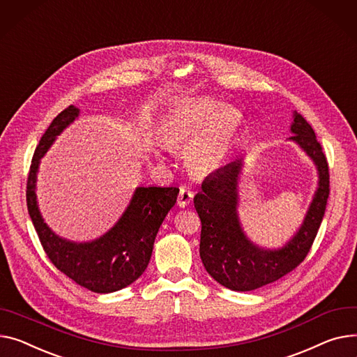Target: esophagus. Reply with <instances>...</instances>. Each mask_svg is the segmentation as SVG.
Instances as JSON below:
<instances>
[{
    "label": "esophagus",
    "instance_id": "34e87169",
    "mask_svg": "<svg viewBox=\"0 0 357 357\" xmlns=\"http://www.w3.org/2000/svg\"><path fill=\"white\" fill-rule=\"evenodd\" d=\"M194 201V192L189 188H181V192L178 197V205L185 208L188 205H191Z\"/></svg>",
    "mask_w": 357,
    "mask_h": 357
}]
</instances>
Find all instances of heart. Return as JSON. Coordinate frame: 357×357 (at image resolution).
Wrapping results in <instances>:
<instances>
[{"label":"heart","mask_w":357,"mask_h":357,"mask_svg":"<svg viewBox=\"0 0 357 357\" xmlns=\"http://www.w3.org/2000/svg\"><path fill=\"white\" fill-rule=\"evenodd\" d=\"M240 122L241 113L227 105L204 99L178 102L162 119L160 149H186L189 168L212 172L225 159Z\"/></svg>","instance_id":"obj_1"}]
</instances>
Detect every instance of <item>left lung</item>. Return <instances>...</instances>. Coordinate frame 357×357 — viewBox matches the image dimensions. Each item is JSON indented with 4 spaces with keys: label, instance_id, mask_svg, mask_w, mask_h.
<instances>
[{
    "label": "left lung",
    "instance_id": "left-lung-1",
    "mask_svg": "<svg viewBox=\"0 0 357 357\" xmlns=\"http://www.w3.org/2000/svg\"><path fill=\"white\" fill-rule=\"evenodd\" d=\"M290 139L310 156L319 171V188L298 232L280 250L255 247L243 232L238 205L241 162L228 163L224 169L202 182L194 198L201 218L199 254L208 274L234 291H251L277 281L297 268L310 251L324 217L330 194L328 163L313 128L300 113H294Z\"/></svg>",
    "mask_w": 357,
    "mask_h": 357
}]
</instances>
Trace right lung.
Here are the masks:
<instances>
[{"instance_id": "1", "label": "right lung", "mask_w": 357, "mask_h": 357, "mask_svg": "<svg viewBox=\"0 0 357 357\" xmlns=\"http://www.w3.org/2000/svg\"><path fill=\"white\" fill-rule=\"evenodd\" d=\"M79 116L68 106L41 136L27 178V208L44 252L57 270L94 293H113L128 287L146 270L153 243L165 217L174 208L179 188L140 186L117 224L99 240L76 244L60 238L43 221L36 201V175L40 159L56 136Z\"/></svg>"}]
</instances>
